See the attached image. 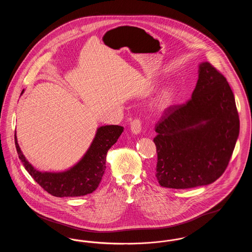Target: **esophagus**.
Wrapping results in <instances>:
<instances>
[{
	"label": "esophagus",
	"instance_id": "34e87169",
	"mask_svg": "<svg viewBox=\"0 0 252 252\" xmlns=\"http://www.w3.org/2000/svg\"><path fill=\"white\" fill-rule=\"evenodd\" d=\"M130 129L133 134H139L142 130V122L140 119H134L130 124Z\"/></svg>",
	"mask_w": 252,
	"mask_h": 252
}]
</instances>
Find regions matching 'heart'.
I'll list each match as a JSON object with an SVG mask.
<instances>
[{
  "label": "heart",
  "mask_w": 252,
  "mask_h": 252,
  "mask_svg": "<svg viewBox=\"0 0 252 252\" xmlns=\"http://www.w3.org/2000/svg\"><path fill=\"white\" fill-rule=\"evenodd\" d=\"M175 96H176L175 91L171 88L162 91L161 94L158 96L156 99V103H155L156 108L158 109H164L168 108L174 101Z\"/></svg>",
  "instance_id": "b5f03b06"
}]
</instances>
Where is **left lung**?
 <instances>
[{
  "mask_svg": "<svg viewBox=\"0 0 252 252\" xmlns=\"http://www.w3.org/2000/svg\"><path fill=\"white\" fill-rule=\"evenodd\" d=\"M155 129L160 186L188 189L215 182L239 136V115L225 76L209 62L199 64L192 98L168 108Z\"/></svg>",
  "mask_w": 252,
  "mask_h": 252,
  "instance_id": "left-lung-1",
  "label": "left lung"
}]
</instances>
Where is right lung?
<instances>
[{
    "instance_id": "1",
    "label": "right lung",
    "mask_w": 252,
    "mask_h": 252,
    "mask_svg": "<svg viewBox=\"0 0 252 252\" xmlns=\"http://www.w3.org/2000/svg\"><path fill=\"white\" fill-rule=\"evenodd\" d=\"M123 131L124 127L121 126L98 127L93 143L82 158L70 169L58 173L40 172L33 167L24 156L16 133L15 144L24 168L46 192L57 197L81 196L95 191L106 170L108 150L117 142Z\"/></svg>"
}]
</instances>
